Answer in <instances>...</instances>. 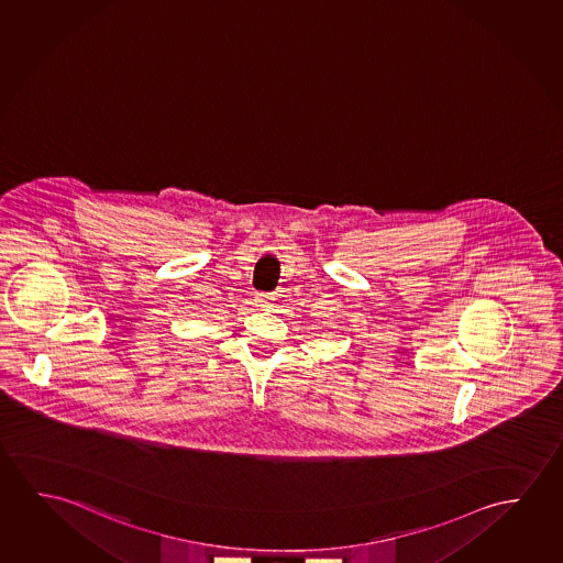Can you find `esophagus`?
I'll list each match as a JSON object with an SVG mask.
<instances>
[{
    "instance_id": "34e87169",
    "label": "esophagus",
    "mask_w": 563,
    "mask_h": 563,
    "mask_svg": "<svg viewBox=\"0 0 563 563\" xmlns=\"http://www.w3.org/2000/svg\"><path fill=\"white\" fill-rule=\"evenodd\" d=\"M273 300H275L273 296L260 295L257 296V306H260V308H263V310H267V308H271V303H273Z\"/></svg>"
}]
</instances>
